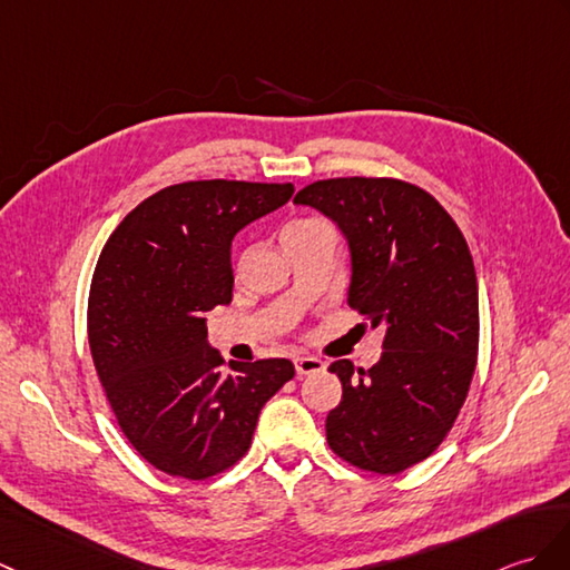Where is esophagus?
<instances>
[{"label":"esophagus","mask_w":570,"mask_h":570,"mask_svg":"<svg viewBox=\"0 0 570 570\" xmlns=\"http://www.w3.org/2000/svg\"><path fill=\"white\" fill-rule=\"evenodd\" d=\"M323 368H325V362L315 360V356H296V374H298V376L321 374Z\"/></svg>","instance_id":"1"}]
</instances>
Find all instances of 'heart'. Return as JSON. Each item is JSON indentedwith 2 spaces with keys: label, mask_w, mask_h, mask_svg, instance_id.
<instances>
[{
  "label": "heart",
  "mask_w": 570,
  "mask_h": 570,
  "mask_svg": "<svg viewBox=\"0 0 570 570\" xmlns=\"http://www.w3.org/2000/svg\"><path fill=\"white\" fill-rule=\"evenodd\" d=\"M303 223H308V220H294V223H288L284 230H291V228H296V225H303Z\"/></svg>",
  "instance_id": "heart-1"
}]
</instances>
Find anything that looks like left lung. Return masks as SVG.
I'll use <instances>...</instances> for the list:
<instances>
[{
	"label": "left lung",
	"mask_w": 570,
	"mask_h": 570,
	"mask_svg": "<svg viewBox=\"0 0 570 570\" xmlns=\"http://www.w3.org/2000/svg\"><path fill=\"white\" fill-rule=\"evenodd\" d=\"M294 204L333 218L350 243L347 303L386 330L381 360H340L342 401L325 420L347 464L381 475L428 459L466 401L479 356V284L454 218L425 189L389 177H337Z\"/></svg>",
	"instance_id": "left-lung-1"
}]
</instances>
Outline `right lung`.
Returning <instances> with one entry per match:
<instances>
[{
  "instance_id": "obj_1",
  "label": "right lung",
  "mask_w": 570,
  "mask_h": 570,
  "mask_svg": "<svg viewBox=\"0 0 570 570\" xmlns=\"http://www.w3.org/2000/svg\"><path fill=\"white\" fill-rule=\"evenodd\" d=\"M294 184H171L118 223L91 276L87 333L106 399L136 452L204 481L245 456L259 410L296 368L230 362L208 347L206 315L233 298V237L284 206Z\"/></svg>"
}]
</instances>
